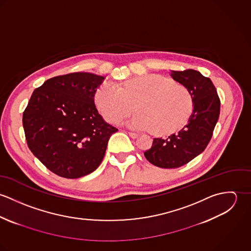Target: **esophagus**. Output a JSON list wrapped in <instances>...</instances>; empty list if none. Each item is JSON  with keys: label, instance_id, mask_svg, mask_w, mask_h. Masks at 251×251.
Masks as SVG:
<instances>
[{"label": "esophagus", "instance_id": "34e87169", "mask_svg": "<svg viewBox=\"0 0 251 251\" xmlns=\"http://www.w3.org/2000/svg\"><path fill=\"white\" fill-rule=\"evenodd\" d=\"M128 135L131 137V138H133V139H135V138H137L139 135L137 134V133H135V132H128Z\"/></svg>", "mask_w": 251, "mask_h": 251}]
</instances>
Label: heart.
Segmentation results:
<instances>
[{
	"label": "heart",
	"instance_id": "1",
	"mask_svg": "<svg viewBox=\"0 0 251 251\" xmlns=\"http://www.w3.org/2000/svg\"><path fill=\"white\" fill-rule=\"evenodd\" d=\"M95 100L101 115L111 124L121 123L136 107L139 113L128 125L137 129H151L155 134L178 130L193 111V99L188 90L158 75H145L120 86L103 84Z\"/></svg>",
	"mask_w": 251,
	"mask_h": 251
}]
</instances>
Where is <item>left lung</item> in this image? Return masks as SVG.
I'll return each mask as SVG.
<instances>
[{"label": "left lung", "mask_w": 251, "mask_h": 251, "mask_svg": "<svg viewBox=\"0 0 251 251\" xmlns=\"http://www.w3.org/2000/svg\"><path fill=\"white\" fill-rule=\"evenodd\" d=\"M172 78L185 87L193 99L187 124L167 138H154L145 157L160 168H178L204 151L220 112V100L212 80L194 70L171 71Z\"/></svg>", "instance_id": "obj_1"}]
</instances>
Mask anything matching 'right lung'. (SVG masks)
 Instances as JSON below:
<instances>
[{
	"label": "right lung",
	"instance_id": "1",
	"mask_svg": "<svg viewBox=\"0 0 251 251\" xmlns=\"http://www.w3.org/2000/svg\"><path fill=\"white\" fill-rule=\"evenodd\" d=\"M105 77L74 72L46 80L34 91L23 113L29 149L56 175L77 179L101 163L110 136L118 129L95 105Z\"/></svg>",
	"mask_w": 251,
	"mask_h": 251
}]
</instances>
